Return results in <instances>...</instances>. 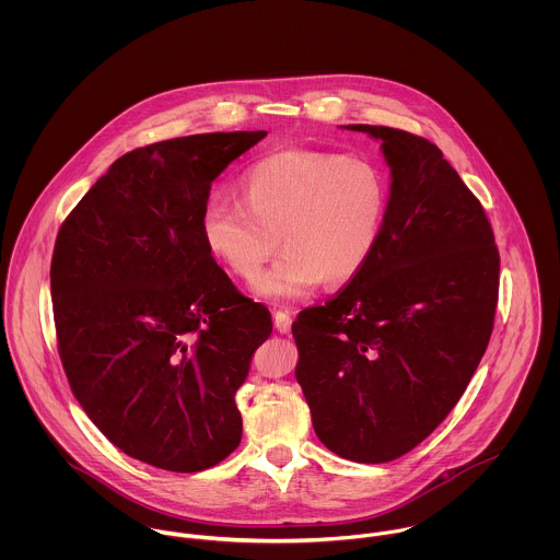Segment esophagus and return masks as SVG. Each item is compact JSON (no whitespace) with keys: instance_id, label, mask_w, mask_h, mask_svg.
<instances>
[{"instance_id":"34e87169","label":"esophagus","mask_w":560,"mask_h":560,"mask_svg":"<svg viewBox=\"0 0 560 560\" xmlns=\"http://www.w3.org/2000/svg\"><path fill=\"white\" fill-rule=\"evenodd\" d=\"M291 315L287 313V311H276L273 313V325H276V329L280 331V334H289L291 331Z\"/></svg>"}]
</instances>
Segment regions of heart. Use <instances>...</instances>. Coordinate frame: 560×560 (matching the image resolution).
Masks as SVG:
<instances>
[{
	"mask_svg": "<svg viewBox=\"0 0 560 560\" xmlns=\"http://www.w3.org/2000/svg\"><path fill=\"white\" fill-rule=\"evenodd\" d=\"M240 187L241 200L207 202L202 240L243 280L262 271L280 241L284 252L254 287L265 300L300 298L323 280H353L388 218V180L360 158L284 151L249 165Z\"/></svg>",
	"mask_w": 560,
	"mask_h": 560,
	"instance_id": "obj_1",
	"label": "heart"
}]
</instances>
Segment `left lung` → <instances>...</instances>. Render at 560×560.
I'll return each instance as SVG.
<instances>
[{
	"instance_id": "left-lung-1",
	"label": "left lung",
	"mask_w": 560,
	"mask_h": 560,
	"mask_svg": "<svg viewBox=\"0 0 560 560\" xmlns=\"http://www.w3.org/2000/svg\"><path fill=\"white\" fill-rule=\"evenodd\" d=\"M382 140L388 218L369 265L293 323L295 377L320 442L349 462L416 448L466 393L498 306L500 254L479 198L429 140Z\"/></svg>"
}]
</instances>
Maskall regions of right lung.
I'll use <instances>...</instances> for the list:
<instances>
[{
    "label": "right lung",
    "instance_id": "1",
    "mask_svg": "<svg viewBox=\"0 0 560 560\" xmlns=\"http://www.w3.org/2000/svg\"><path fill=\"white\" fill-rule=\"evenodd\" d=\"M265 136L136 149L56 240L54 320L71 390L114 446L161 470L200 472L240 446L235 393L271 315L215 262L200 224L211 183Z\"/></svg>",
    "mask_w": 560,
    "mask_h": 560
}]
</instances>
